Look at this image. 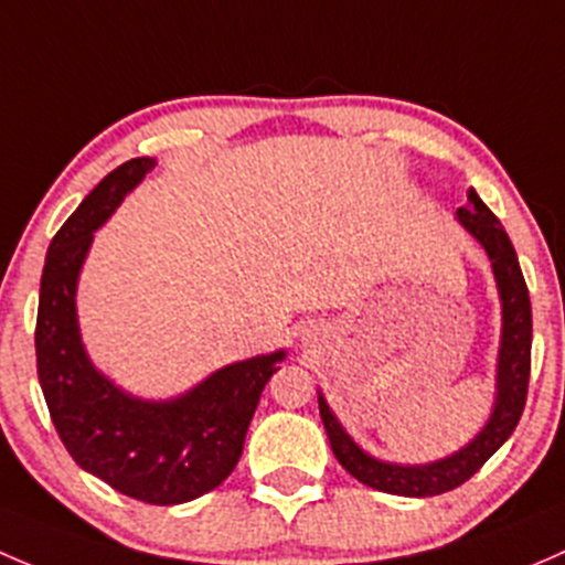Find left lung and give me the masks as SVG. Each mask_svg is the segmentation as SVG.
Wrapping results in <instances>:
<instances>
[{
	"label": "left lung",
	"mask_w": 565,
	"mask_h": 565,
	"mask_svg": "<svg viewBox=\"0 0 565 565\" xmlns=\"http://www.w3.org/2000/svg\"><path fill=\"white\" fill-rule=\"evenodd\" d=\"M457 217L490 255L500 301H503V340H500L498 353V397L495 411H492L487 427L465 449H459L457 455L438 459L433 465H392L364 455L353 444L351 435L342 429V424L337 422L326 399L318 397V408H321L331 451L340 459L342 468L353 479L362 481V484L372 487V490L388 492V495L429 498L444 495V492L465 484L509 440V435L520 424L522 411H525L527 381H531L533 321L531 296H527L520 260H516L514 247H511L509 234L503 231L500 220L487 209V203L473 190L468 195V206L457 209Z\"/></svg>",
	"instance_id": "1"
}]
</instances>
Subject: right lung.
Returning <instances> with one entry per match:
<instances>
[{
	"instance_id": "add662e5",
	"label": "right lung",
	"mask_w": 565,
	"mask_h": 565,
	"mask_svg": "<svg viewBox=\"0 0 565 565\" xmlns=\"http://www.w3.org/2000/svg\"><path fill=\"white\" fill-rule=\"evenodd\" d=\"M152 168L149 157L121 162L56 231L40 280L34 348L51 422L70 457L121 495L177 505L228 479L260 392L285 353L217 370L171 403L130 397L92 367L75 318L81 264L92 234Z\"/></svg>"
}]
</instances>
